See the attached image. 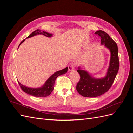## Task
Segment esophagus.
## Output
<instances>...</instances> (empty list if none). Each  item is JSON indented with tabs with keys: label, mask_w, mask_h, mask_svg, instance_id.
Here are the masks:
<instances>
[{
	"label": "esophagus",
	"mask_w": 133,
	"mask_h": 133,
	"mask_svg": "<svg viewBox=\"0 0 133 133\" xmlns=\"http://www.w3.org/2000/svg\"><path fill=\"white\" fill-rule=\"evenodd\" d=\"M75 66V64L74 63H71L68 65V70L69 71H72L74 69V68Z\"/></svg>",
	"instance_id": "obj_1"
}]
</instances>
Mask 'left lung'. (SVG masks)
Returning <instances> with one entry per match:
<instances>
[{"label": "left lung", "instance_id": "1", "mask_svg": "<svg viewBox=\"0 0 133 133\" xmlns=\"http://www.w3.org/2000/svg\"><path fill=\"white\" fill-rule=\"evenodd\" d=\"M95 34L101 37V43L110 51V61L106 76L103 78H94L87 71L80 69L77 71L80 80L76 85V90L84 97L93 98L107 92L113 83L119 68L118 48L116 43L105 31L98 30Z\"/></svg>", "mask_w": 133, "mask_h": 133}]
</instances>
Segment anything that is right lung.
<instances>
[{
    "label": "right lung",
    "instance_id": "obj_1",
    "mask_svg": "<svg viewBox=\"0 0 133 133\" xmlns=\"http://www.w3.org/2000/svg\"><path fill=\"white\" fill-rule=\"evenodd\" d=\"M37 34H42L45 35V37H51L52 36L51 34L46 33V31H42L40 29H37L33 31L31 34H30L26 38H29L30 37H33V36H35ZM25 39H24L23 41H22V42L20 43L19 46L20 45L23 43L24 42ZM68 71V67H66L65 69H63L61 70L58 71L57 72H55V73H54L53 75H52L48 79L45 83L44 84V85L42 86L41 88H31L29 87H26L24 85H23L22 84L20 83V82H18V83L19 84L20 87H21V89L23 91H24L26 93L33 95L34 96H36V97H46V96L49 95L51 92L53 91L54 89V83L56 79L59 76V75H61L62 74H65Z\"/></svg>",
    "mask_w": 133,
    "mask_h": 133
}]
</instances>
